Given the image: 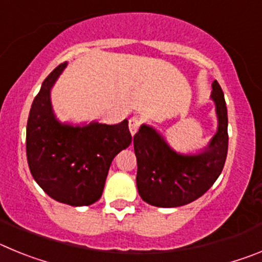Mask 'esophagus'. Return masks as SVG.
Segmentation results:
<instances>
[{
    "instance_id": "obj_1",
    "label": "esophagus",
    "mask_w": 262,
    "mask_h": 262,
    "mask_svg": "<svg viewBox=\"0 0 262 262\" xmlns=\"http://www.w3.org/2000/svg\"><path fill=\"white\" fill-rule=\"evenodd\" d=\"M140 124H142V119L139 117H131L128 120V127H129V131H131V134L133 135H135L136 133H138L139 127H140Z\"/></svg>"
}]
</instances>
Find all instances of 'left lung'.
<instances>
[{"mask_svg": "<svg viewBox=\"0 0 262 262\" xmlns=\"http://www.w3.org/2000/svg\"><path fill=\"white\" fill-rule=\"evenodd\" d=\"M217 131L205 151L194 156L174 152L163 136L143 124L134 136L138 174L136 186L142 200L157 207H178L202 196L223 170L228 151V118L224 94L212 82Z\"/></svg>", "mask_w": 262, "mask_h": 262, "instance_id": "8db88e82", "label": "left lung"}]
</instances>
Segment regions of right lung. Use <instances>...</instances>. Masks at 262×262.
Segmentation results:
<instances>
[{"mask_svg":"<svg viewBox=\"0 0 262 262\" xmlns=\"http://www.w3.org/2000/svg\"><path fill=\"white\" fill-rule=\"evenodd\" d=\"M67 62L51 72L31 105L26 129L30 172L57 202L89 206L101 198L111 161L131 144L128 122L73 127L59 123L50 92Z\"/></svg>","mask_w":262,"mask_h":262,"instance_id":"add662e5","label":"right lung"}]
</instances>
